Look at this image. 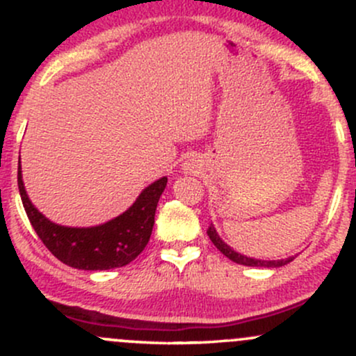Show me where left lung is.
<instances>
[{
  "label": "left lung",
  "mask_w": 356,
  "mask_h": 356,
  "mask_svg": "<svg viewBox=\"0 0 356 356\" xmlns=\"http://www.w3.org/2000/svg\"><path fill=\"white\" fill-rule=\"evenodd\" d=\"M207 236H209V239L212 241V244H214L216 248L219 249L220 252H222L224 256L229 257L231 261H234V263L238 264H244V266H256V268H280V266H284L286 263H289L291 261V257H288V259H283V261H261V259H252V257H246L243 254H239V252L232 251V249L227 246L226 243H222V239L219 238L218 232H216L214 226L211 224V227L207 229Z\"/></svg>",
  "instance_id": "1"
}]
</instances>
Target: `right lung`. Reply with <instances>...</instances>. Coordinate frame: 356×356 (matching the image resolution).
Returning <instances> with one entry per match:
<instances>
[{"label": "right lung", "mask_w": 356, "mask_h": 356, "mask_svg": "<svg viewBox=\"0 0 356 356\" xmlns=\"http://www.w3.org/2000/svg\"><path fill=\"white\" fill-rule=\"evenodd\" d=\"M167 177L142 191L124 214L97 227H65L48 220L28 199L18 167V189L31 226L44 246L67 266L85 271H104L129 264L144 251L152 234L155 209Z\"/></svg>", "instance_id": "right-lung-1"}]
</instances>
